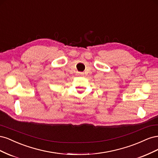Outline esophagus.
Wrapping results in <instances>:
<instances>
[{"instance_id":"obj_1","label":"esophagus","mask_w":158,"mask_h":158,"mask_svg":"<svg viewBox=\"0 0 158 158\" xmlns=\"http://www.w3.org/2000/svg\"><path fill=\"white\" fill-rule=\"evenodd\" d=\"M79 74H80V75H83L84 73H79Z\"/></svg>"}]
</instances>
